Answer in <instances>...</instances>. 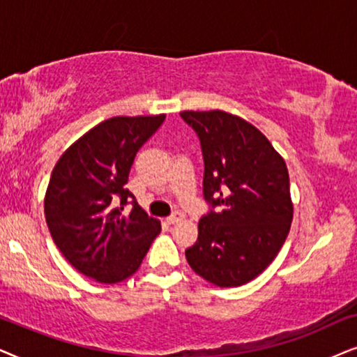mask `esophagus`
Segmentation results:
<instances>
[{
	"label": "esophagus",
	"mask_w": 357,
	"mask_h": 357,
	"mask_svg": "<svg viewBox=\"0 0 357 357\" xmlns=\"http://www.w3.org/2000/svg\"><path fill=\"white\" fill-rule=\"evenodd\" d=\"M184 218V215L181 212H174L173 215H169L168 218H166V222L169 223V225H174V223H178V222H181Z\"/></svg>",
	"instance_id": "34e87169"
}]
</instances>
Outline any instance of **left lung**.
I'll return each instance as SVG.
<instances>
[{
	"mask_svg": "<svg viewBox=\"0 0 357 357\" xmlns=\"http://www.w3.org/2000/svg\"><path fill=\"white\" fill-rule=\"evenodd\" d=\"M181 117L201 142L202 191L211 204L186 259L218 287L243 286L268 268L291 230L286 161L255 126L234 114L184 111Z\"/></svg>",
	"mask_w": 357,
	"mask_h": 357,
	"instance_id": "1",
	"label": "left lung"
}]
</instances>
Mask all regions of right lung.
<instances>
[{"label": "right lung", "instance_id": "add662e5", "mask_svg": "<svg viewBox=\"0 0 357 357\" xmlns=\"http://www.w3.org/2000/svg\"><path fill=\"white\" fill-rule=\"evenodd\" d=\"M163 121L165 114L107 119L76 140L52 171L44 202L52 238L75 269L98 282L130 278L161 231L126 184L137 151Z\"/></svg>", "mask_w": 357, "mask_h": 357}]
</instances>
